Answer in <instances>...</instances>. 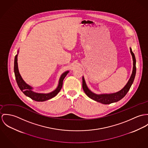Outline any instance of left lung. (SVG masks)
<instances>
[{"instance_id": "obj_1", "label": "left lung", "mask_w": 148, "mask_h": 148, "mask_svg": "<svg viewBox=\"0 0 148 148\" xmlns=\"http://www.w3.org/2000/svg\"><path fill=\"white\" fill-rule=\"evenodd\" d=\"M130 51L131 53L132 58H133V70L131 76L129 79V81L126 84V85L119 91L116 92L115 93H111V94H97L93 92H92L87 87L84 78L83 77H82V87L83 89V91H84L85 94L90 98L99 102L100 103H102L103 104H109L112 103L117 102L123 98L125 95L127 94L128 91L130 90L132 84L134 81L136 73V58L134 53H133L132 50L131 48H130Z\"/></svg>"}]
</instances>
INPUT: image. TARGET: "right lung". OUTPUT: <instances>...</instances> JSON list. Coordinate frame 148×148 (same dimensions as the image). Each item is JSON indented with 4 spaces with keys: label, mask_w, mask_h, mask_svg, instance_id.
Wrapping results in <instances>:
<instances>
[{
    "label": "right lung",
    "mask_w": 148,
    "mask_h": 148,
    "mask_svg": "<svg viewBox=\"0 0 148 148\" xmlns=\"http://www.w3.org/2000/svg\"><path fill=\"white\" fill-rule=\"evenodd\" d=\"M18 53V50L17 51V54L15 56V61H14V73L15 75L16 78L17 83L21 90V91L27 96L29 98L33 99L37 101H44L46 100H48L49 99L53 98L54 97H56L58 93L60 91L62 84H63V81L64 78H65L67 74L69 72V71H66L64 73H62L60 78L57 87L53 91L50 92L49 93L45 94V93H38L33 91V87L27 83L23 79L21 76L20 75L18 69V65H17V56Z\"/></svg>",
    "instance_id": "obj_1"
}]
</instances>
